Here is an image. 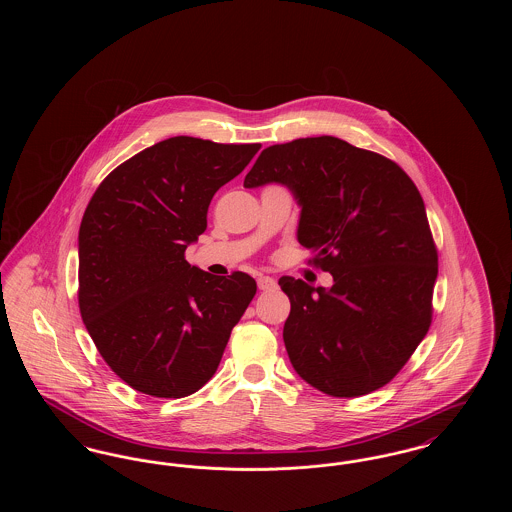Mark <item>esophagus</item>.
Wrapping results in <instances>:
<instances>
[{
    "mask_svg": "<svg viewBox=\"0 0 512 512\" xmlns=\"http://www.w3.org/2000/svg\"><path fill=\"white\" fill-rule=\"evenodd\" d=\"M257 284H259V290H263V292H270V290L276 288V280L270 278V276H261L257 280Z\"/></svg>",
    "mask_w": 512,
    "mask_h": 512,
    "instance_id": "1",
    "label": "esophagus"
}]
</instances>
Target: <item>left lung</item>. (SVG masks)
Listing matches in <instances>:
<instances>
[{
	"instance_id": "obj_1",
	"label": "left lung",
	"mask_w": 512,
	"mask_h": 512,
	"mask_svg": "<svg viewBox=\"0 0 512 512\" xmlns=\"http://www.w3.org/2000/svg\"><path fill=\"white\" fill-rule=\"evenodd\" d=\"M270 182L292 190L297 242L334 278L330 290L278 280L292 303L284 343L295 372L332 397L386 386L432 322L438 249L420 192L388 157L334 136L263 149L244 186Z\"/></svg>"
}]
</instances>
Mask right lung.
I'll return each mask as SVG.
<instances>
[{
  "label": "right lung",
  "mask_w": 512,
  "mask_h": 512,
  "mask_svg": "<svg viewBox=\"0 0 512 512\" xmlns=\"http://www.w3.org/2000/svg\"><path fill=\"white\" fill-rule=\"evenodd\" d=\"M259 149L174 136L124 161L92 195L78 232V307L130 388L178 399L217 372L257 284L245 272L213 276L184 253L205 232L213 195Z\"/></svg>",
  "instance_id": "add662e5"
}]
</instances>
